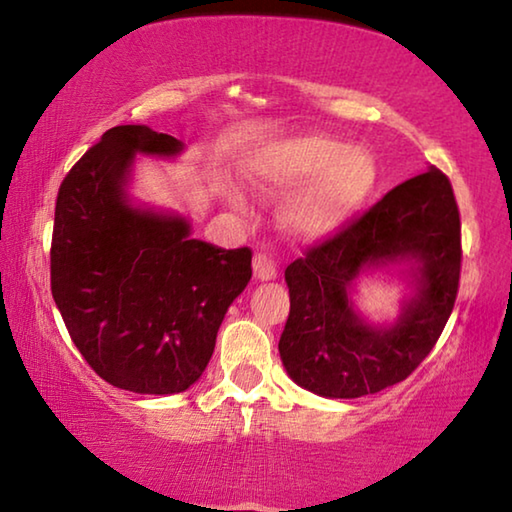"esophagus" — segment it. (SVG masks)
Returning a JSON list of instances; mask_svg holds the SVG:
<instances>
[{
  "label": "esophagus",
  "mask_w": 512,
  "mask_h": 512,
  "mask_svg": "<svg viewBox=\"0 0 512 512\" xmlns=\"http://www.w3.org/2000/svg\"><path fill=\"white\" fill-rule=\"evenodd\" d=\"M253 271H255L257 280H275L277 277V266L266 253H255Z\"/></svg>",
  "instance_id": "obj_1"
}]
</instances>
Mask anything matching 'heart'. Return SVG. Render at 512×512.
<instances>
[{"mask_svg":"<svg viewBox=\"0 0 512 512\" xmlns=\"http://www.w3.org/2000/svg\"><path fill=\"white\" fill-rule=\"evenodd\" d=\"M248 176L259 187H289L314 178L293 203L291 223L305 235H325L370 201L377 164L361 146L305 135L268 144L250 162ZM232 201L241 205L237 194Z\"/></svg>","mask_w":512,"mask_h":512,"instance_id":"heart-1","label":"heart"}]
</instances>
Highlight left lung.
<instances>
[{"instance_id": "obj_1", "label": "left lung", "mask_w": 512, "mask_h": 512, "mask_svg": "<svg viewBox=\"0 0 512 512\" xmlns=\"http://www.w3.org/2000/svg\"><path fill=\"white\" fill-rule=\"evenodd\" d=\"M461 216L443 171L431 167L391 189L336 235L309 246L284 271L291 311L280 357L298 386L352 400L400 384L433 350L461 280ZM419 262V293L391 328H370L349 291L361 270Z\"/></svg>"}]
</instances>
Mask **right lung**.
Masks as SVG:
<instances>
[{"label": "right lung", "mask_w": 512, "mask_h": 512, "mask_svg": "<svg viewBox=\"0 0 512 512\" xmlns=\"http://www.w3.org/2000/svg\"><path fill=\"white\" fill-rule=\"evenodd\" d=\"M180 151L183 142L149 126H115L69 169L56 198L51 296L90 368L133 393L187 391L253 275L248 246L192 239L183 216L128 201L135 153Z\"/></svg>", "instance_id": "add662e5"}]
</instances>
